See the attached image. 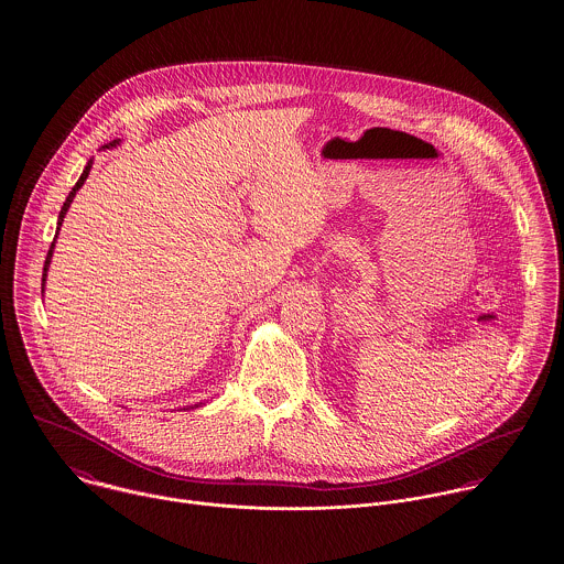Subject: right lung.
Returning <instances> with one entry per match:
<instances>
[{
    "label": "right lung",
    "mask_w": 564,
    "mask_h": 564,
    "mask_svg": "<svg viewBox=\"0 0 564 564\" xmlns=\"http://www.w3.org/2000/svg\"><path fill=\"white\" fill-rule=\"evenodd\" d=\"M119 144V140H112L110 144H106V149L108 147H117ZM94 166V160H89L87 162V166L83 170V174H80V178L76 181V185L72 187V192L67 194L66 202H64V206H62V213H59V221H57V232H59V228H62V221H64V217H66L67 208H69V204H72V199L76 196V192L85 185V181H87V176H89V170ZM55 240H57V234H55V238H53V242H51V249H48V256H46V262H44V272H42V294H44V281H46V270H48V264H51V258H53V249H55Z\"/></svg>",
    "instance_id": "obj_1"
}]
</instances>
